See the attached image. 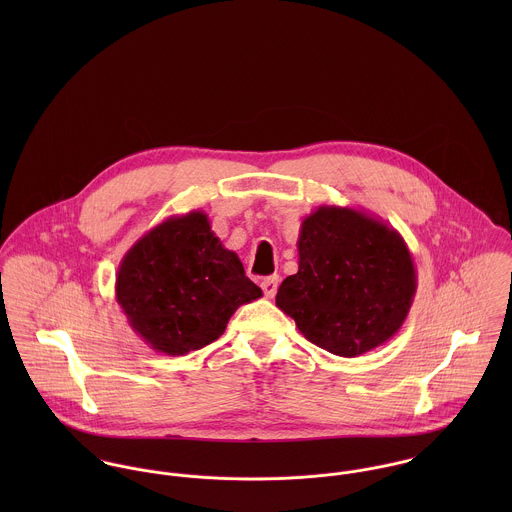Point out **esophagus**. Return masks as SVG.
I'll return each mask as SVG.
<instances>
[{"instance_id":"obj_1","label":"esophagus","mask_w":512,"mask_h":512,"mask_svg":"<svg viewBox=\"0 0 512 512\" xmlns=\"http://www.w3.org/2000/svg\"><path fill=\"white\" fill-rule=\"evenodd\" d=\"M278 282H280V278L278 276H268V278H264L262 280V290L266 293V297H274L276 292H278Z\"/></svg>"}]
</instances>
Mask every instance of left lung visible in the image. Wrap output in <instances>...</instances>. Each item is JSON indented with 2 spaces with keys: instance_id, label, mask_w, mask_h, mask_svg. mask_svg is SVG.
<instances>
[{
  "instance_id": "1",
  "label": "left lung",
  "mask_w": 512,
  "mask_h": 512,
  "mask_svg": "<svg viewBox=\"0 0 512 512\" xmlns=\"http://www.w3.org/2000/svg\"><path fill=\"white\" fill-rule=\"evenodd\" d=\"M297 252L299 270L278 288L276 305L307 341L353 359L398 333L418 276L396 228L359 209L321 205L301 222Z\"/></svg>"
}]
</instances>
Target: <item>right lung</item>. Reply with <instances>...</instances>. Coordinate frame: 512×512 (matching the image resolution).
<instances>
[{
  "instance_id": "add662e5",
  "label": "right lung",
  "mask_w": 512,
  "mask_h": 512,
  "mask_svg": "<svg viewBox=\"0 0 512 512\" xmlns=\"http://www.w3.org/2000/svg\"><path fill=\"white\" fill-rule=\"evenodd\" d=\"M262 290L222 246L203 211L169 217L122 258L116 301L151 349L181 357L217 341L232 313Z\"/></svg>"
}]
</instances>
